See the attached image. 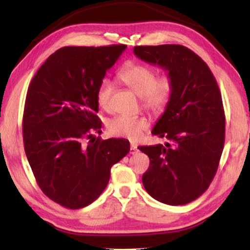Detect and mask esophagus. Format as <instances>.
I'll use <instances>...</instances> for the list:
<instances>
[{
  "instance_id": "1",
  "label": "esophagus",
  "mask_w": 250,
  "mask_h": 250,
  "mask_svg": "<svg viewBox=\"0 0 250 250\" xmlns=\"http://www.w3.org/2000/svg\"><path fill=\"white\" fill-rule=\"evenodd\" d=\"M138 152V147L135 145H131L130 146V154H135Z\"/></svg>"
}]
</instances>
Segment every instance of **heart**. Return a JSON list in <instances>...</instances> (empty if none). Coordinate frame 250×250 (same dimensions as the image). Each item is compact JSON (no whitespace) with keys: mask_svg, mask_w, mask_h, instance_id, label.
<instances>
[{"mask_svg":"<svg viewBox=\"0 0 250 250\" xmlns=\"http://www.w3.org/2000/svg\"><path fill=\"white\" fill-rule=\"evenodd\" d=\"M120 82L142 99L143 108L151 112L160 113L166 110L173 96V82L168 75L156 78V73L149 66L132 64L125 67L118 75ZM113 91V84L109 80H104L97 90V101L101 108L110 107V98ZM108 131L112 135L134 140L142 131L149 126L143 117L118 116L108 122Z\"/></svg>","mask_w":250,"mask_h":250,"instance_id":"1","label":"heart"}]
</instances>
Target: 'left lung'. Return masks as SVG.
<instances>
[{"label":"left lung","instance_id":"1","mask_svg":"<svg viewBox=\"0 0 250 250\" xmlns=\"http://www.w3.org/2000/svg\"><path fill=\"white\" fill-rule=\"evenodd\" d=\"M133 53L167 71L174 87L152 129L167 142L138 147L150 158L143 186L164 204H188L208 188L224 149L225 113L218 84L206 62L185 46H135Z\"/></svg>","mask_w":250,"mask_h":250}]
</instances>
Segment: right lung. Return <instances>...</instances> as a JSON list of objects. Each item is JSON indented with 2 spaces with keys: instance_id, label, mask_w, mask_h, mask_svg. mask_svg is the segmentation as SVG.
I'll return each instance as SVG.
<instances>
[{
  "instance_id": "obj_1",
  "label": "right lung",
  "mask_w": 250,
  "mask_h": 250,
  "mask_svg": "<svg viewBox=\"0 0 250 250\" xmlns=\"http://www.w3.org/2000/svg\"><path fill=\"white\" fill-rule=\"evenodd\" d=\"M125 48H59L29 83L23 116L25 153L42 191L67 208L96 201L111 167L130 151L125 139L84 142L101 129L97 90Z\"/></svg>"
}]
</instances>
